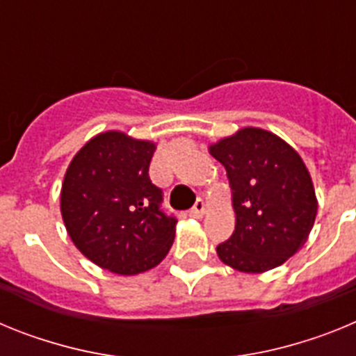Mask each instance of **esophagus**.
Wrapping results in <instances>:
<instances>
[{"instance_id":"obj_1","label":"esophagus","mask_w":356,"mask_h":356,"mask_svg":"<svg viewBox=\"0 0 356 356\" xmlns=\"http://www.w3.org/2000/svg\"><path fill=\"white\" fill-rule=\"evenodd\" d=\"M205 201L203 200H197L196 203H194V207L193 209H191V216L193 217H201L203 216V213H205Z\"/></svg>"}]
</instances>
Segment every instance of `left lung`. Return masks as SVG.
Segmentation results:
<instances>
[{
	"mask_svg": "<svg viewBox=\"0 0 356 356\" xmlns=\"http://www.w3.org/2000/svg\"><path fill=\"white\" fill-rule=\"evenodd\" d=\"M234 191L235 232L219 259L242 273L282 266L307 242L317 213L312 178L301 156L275 134L244 128L210 146Z\"/></svg>",
	"mask_w": 356,
	"mask_h": 356,
	"instance_id": "8db88e82",
	"label": "left lung"
}]
</instances>
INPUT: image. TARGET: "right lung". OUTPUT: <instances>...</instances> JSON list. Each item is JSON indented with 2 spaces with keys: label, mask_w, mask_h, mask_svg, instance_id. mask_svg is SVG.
<instances>
[{
  "label": "right lung",
  "mask_w": 356,
  "mask_h": 356,
  "mask_svg": "<svg viewBox=\"0 0 356 356\" xmlns=\"http://www.w3.org/2000/svg\"><path fill=\"white\" fill-rule=\"evenodd\" d=\"M155 144L121 131L96 135L65 172L60 210L65 228L96 266L137 275L159 266L175 241L176 217L149 180Z\"/></svg>",
  "instance_id": "1"
}]
</instances>
